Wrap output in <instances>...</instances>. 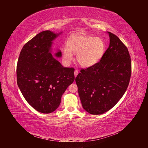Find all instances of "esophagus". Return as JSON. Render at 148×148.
<instances>
[{
  "label": "esophagus",
  "mask_w": 148,
  "mask_h": 148,
  "mask_svg": "<svg viewBox=\"0 0 148 148\" xmlns=\"http://www.w3.org/2000/svg\"><path fill=\"white\" fill-rule=\"evenodd\" d=\"M78 74V71L77 70H75V72H74V75H75V77H77Z\"/></svg>",
  "instance_id": "obj_1"
}]
</instances>
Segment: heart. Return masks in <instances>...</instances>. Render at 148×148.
I'll use <instances>...</instances> for the list:
<instances>
[{
    "instance_id": "b5f03b06",
    "label": "heart",
    "mask_w": 148,
    "mask_h": 148,
    "mask_svg": "<svg viewBox=\"0 0 148 148\" xmlns=\"http://www.w3.org/2000/svg\"><path fill=\"white\" fill-rule=\"evenodd\" d=\"M67 47L62 49V56L65 63L73 59V53L77 55L79 65L84 68L92 66L99 62L105 52V42L100 37L88 35L73 36L67 42Z\"/></svg>"
}]
</instances>
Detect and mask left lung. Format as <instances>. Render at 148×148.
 <instances>
[{"instance_id":"left-lung-1","label":"left lung","mask_w":148,"mask_h":148,"mask_svg":"<svg viewBox=\"0 0 148 148\" xmlns=\"http://www.w3.org/2000/svg\"><path fill=\"white\" fill-rule=\"evenodd\" d=\"M109 46L100 62L81 70L75 78L83 109L92 115L102 114L115 106L126 91L131 77L128 49L110 32Z\"/></svg>"}]
</instances>
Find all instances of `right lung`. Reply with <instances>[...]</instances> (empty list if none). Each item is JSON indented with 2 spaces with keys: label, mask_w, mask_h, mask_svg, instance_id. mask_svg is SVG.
I'll return each instance as SVG.
<instances>
[{
  "label": "right lung",
  "mask_w": 148,
  "mask_h": 148,
  "mask_svg": "<svg viewBox=\"0 0 148 148\" xmlns=\"http://www.w3.org/2000/svg\"><path fill=\"white\" fill-rule=\"evenodd\" d=\"M62 32L44 31L22 48L16 66L17 84L26 101L37 111L49 114L59 107L61 97L74 82L73 68H65L52 54L53 41Z\"/></svg>",
  "instance_id": "obj_1"
}]
</instances>
